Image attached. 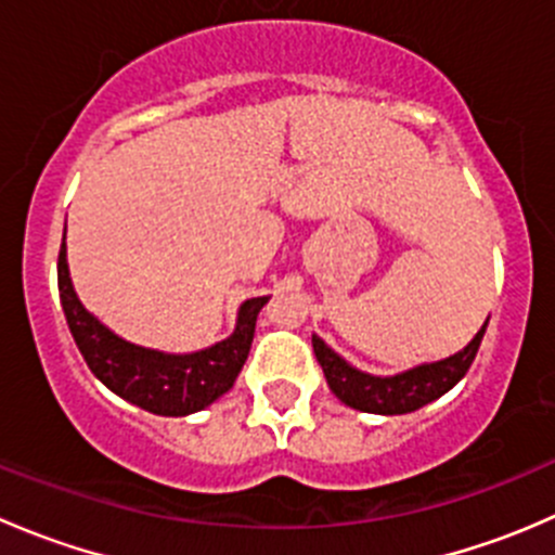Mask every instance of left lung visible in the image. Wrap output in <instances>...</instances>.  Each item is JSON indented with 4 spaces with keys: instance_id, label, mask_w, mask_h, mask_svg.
<instances>
[{
    "instance_id": "left-lung-1",
    "label": "left lung",
    "mask_w": 555,
    "mask_h": 555,
    "mask_svg": "<svg viewBox=\"0 0 555 555\" xmlns=\"http://www.w3.org/2000/svg\"><path fill=\"white\" fill-rule=\"evenodd\" d=\"M486 324L475 333V338L456 354L446 357L438 362H422L416 367L395 373V376H373V373L360 371L349 365L338 351L330 349L319 335H311L313 354L322 365L324 378H327L330 391L346 402L349 408L362 413H378V416H400L424 408L427 402L438 400L446 391L453 389L464 378V373L473 365L478 346L483 340Z\"/></svg>"
}]
</instances>
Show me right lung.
<instances>
[{
	"mask_svg": "<svg viewBox=\"0 0 555 555\" xmlns=\"http://www.w3.org/2000/svg\"><path fill=\"white\" fill-rule=\"evenodd\" d=\"M59 293L72 338L93 376L126 402L158 416H190L231 389L249 357L257 313L268 304V295L244 300L233 333L206 349L171 354L131 344L99 322L77 298L66 262V228L59 251Z\"/></svg>",
	"mask_w": 555,
	"mask_h": 555,
	"instance_id": "obj_1",
	"label": "right lung"
}]
</instances>
